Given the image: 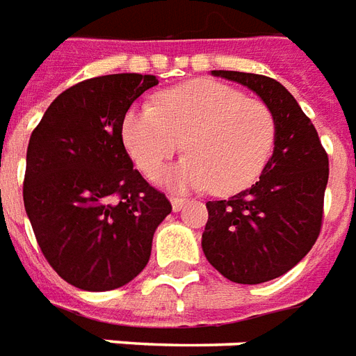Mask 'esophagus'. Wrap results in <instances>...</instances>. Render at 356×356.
<instances>
[{
	"label": "esophagus",
	"instance_id": "34e87169",
	"mask_svg": "<svg viewBox=\"0 0 356 356\" xmlns=\"http://www.w3.org/2000/svg\"><path fill=\"white\" fill-rule=\"evenodd\" d=\"M170 202H171V207H173V211H181L183 207L186 205L188 200L186 198H179V196H170Z\"/></svg>",
	"mask_w": 356,
	"mask_h": 356
}]
</instances>
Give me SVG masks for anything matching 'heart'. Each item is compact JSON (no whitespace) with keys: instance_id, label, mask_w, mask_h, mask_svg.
Segmentation results:
<instances>
[{"instance_id":"heart-1","label":"heart","mask_w":356,"mask_h":356,"mask_svg":"<svg viewBox=\"0 0 356 356\" xmlns=\"http://www.w3.org/2000/svg\"><path fill=\"white\" fill-rule=\"evenodd\" d=\"M120 136L145 177L156 179L185 141L188 156L165 173V185L177 191L211 186L217 194H232L264 170L275 141V118L264 102L200 79L162 92L156 105H131Z\"/></svg>"}]
</instances>
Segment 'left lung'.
Returning a JSON list of instances; mask_svg holds the SVG:
<instances>
[{"instance_id": "obj_1", "label": "left lung", "mask_w": 356, "mask_h": 356, "mask_svg": "<svg viewBox=\"0 0 356 356\" xmlns=\"http://www.w3.org/2000/svg\"><path fill=\"white\" fill-rule=\"evenodd\" d=\"M251 88L275 118L273 154L260 179L228 200L207 202L202 249L209 264L241 285L286 273L317 241L328 183V156L312 120L275 79L213 71Z\"/></svg>"}]
</instances>
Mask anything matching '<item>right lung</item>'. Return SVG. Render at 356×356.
<instances>
[{"instance_id": "obj_1", "label": "right lung", "mask_w": 356, "mask_h": 356, "mask_svg": "<svg viewBox=\"0 0 356 356\" xmlns=\"http://www.w3.org/2000/svg\"><path fill=\"white\" fill-rule=\"evenodd\" d=\"M154 75L86 79L49 105L31 131L24 207L54 272L83 291L130 283L151 259L152 236L171 213L122 143L124 113Z\"/></svg>"}]
</instances>
